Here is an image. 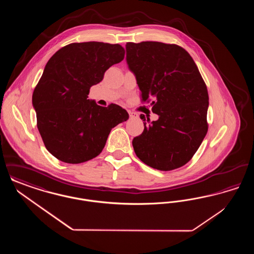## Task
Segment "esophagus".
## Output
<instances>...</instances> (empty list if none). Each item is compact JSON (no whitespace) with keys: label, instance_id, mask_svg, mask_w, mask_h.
<instances>
[{"label":"esophagus","instance_id":"34e87169","mask_svg":"<svg viewBox=\"0 0 254 254\" xmlns=\"http://www.w3.org/2000/svg\"><path fill=\"white\" fill-rule=\"evenodd\" d=\"M128 115H129V118H130V119H136V118H138V114H137L136 112L130 111V110H128Z\"/></svg>","mask_w":254,"mask_h":254}]
</instances>
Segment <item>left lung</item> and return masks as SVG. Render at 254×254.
I'll return each mask as SVG.
<instances>
[{"instance_id": "obj_1", "label": "left lung", "mask_w": 254, "mask_h": 254, "mask_svg": "<svg viewBox=\"0 0 254 254\" xmlns=\"http://www.w3.org/2000/svg\"><path fill=\"white\" fill-rule=\"evenodd\" d=\"M127 62L135 73L142 103L152 100L157 121L133 139L134 151L153 169L169 171L193 157L207 132L208 93L186 49L160 42L127 43Z\"/></svg>"}]
</instances>
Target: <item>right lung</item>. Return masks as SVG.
I'll return each instance as SVG.
<instances>
[{
    "label": "right lung",
    "mask_w": 254,
    "mask_h": 254,
    "mask_svg": "<svg viewBox=\"0 0 254 254\" xmlns=\"http://www.w3.org/2000/svg\"><path fill=\"white\" fill-rule=\"evenodd\" d=\"M125 57L119 44L72 43L49 59L32 95L37 127L47 149L62 162L80 164L98 156L111 128L128 119L126 109L87 100L90 86Z\"/></svg>",
    "instance_id": "add662e5"
}]
</instances>
